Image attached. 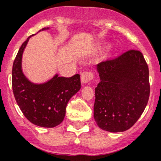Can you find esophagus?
Masks as SVG:
<instances>
[{"label": "esophagus", "instance_id": "obj_1", "mask_svg": "<svg viewBox=\"0 0 161 161\" xmlns=\"http://www.w3.org/2000/svg\"><path fill=\"white\" fill-rule=\"evenodd\" d=\"M93 73L90 71H86L83 72L80 76V79H81V82L83 84H87L92 80L93 79Z\"/></svg>", "mask_w": 161, "mask_h": 161}]
</instances>
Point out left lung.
Masks as SVG:
<instances>
[{
    "instance_id": "obj_1",
    "label": "left lung",
    "mask_w": 161,
    "mask_h": 161,
    "mask_svg": "<svg viewBox=\"0 0 161 161\" xmlns=\"http://www.w3.org/2000/svg\"><path fill=\"white\" fill-rule=\"evenodd\" d=\"M100 82L95 88L94 119L108 132L132 127L149 97L148 68L138 50H129L96 65Z\"/></svg>"
}]
</instances>
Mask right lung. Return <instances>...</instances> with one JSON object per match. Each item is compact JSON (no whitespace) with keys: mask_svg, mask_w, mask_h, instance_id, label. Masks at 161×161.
<instances>
[{"mask_svg":"<svg viewBox=\"0 0 161 161\" xmlns=\"http://www.w3.org/2000/svg\"><path fill=\"white\" fill-rule=\"evenodd\" d=\"M49 29L45 27L39 31ZM33 36H29L22 44L13 62V94L24 115L31 123L53 128L63 121L69 100L80 89V78L79 74L63 77L56 73L44 83L29 80L23 72L22 58L27 42Z\"/></svg>","mask_w":161,"mask_h":161,"instance_id":"right-lung-1","label":"right lung"}]
</instances>
